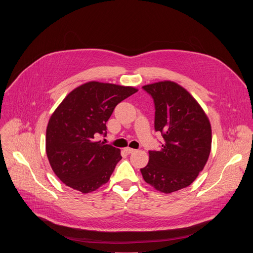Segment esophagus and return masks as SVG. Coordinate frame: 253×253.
Here are the masks:
<instances>
[{"mask_svg": "<svg viewBox=\"0 0 253 253\" xmlns=\"http://www.w3.org/2000/svg\"><path fill=\"white\" fill-rule=\"evenodd\" d=\"M125 151H126V153H128V154H131V153L135 152L136 150H135V149H133V148H129V147H127V148H125Z\"/></svg>", "mask_w": 253, "mask_h": 253, "instance_id": "obj_1", "label": "esophagus"}]
</instances>
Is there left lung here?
<instances>
[{
	"instance_id": "obj_1",
	"label": "left lung",
	"mask_w": 253,
	"mask_h": 253,
	"mask_svg": "<svg viewBox=\"0 0 253 253\" xmlns=\"http://www.w3.org/2000/svg\"><path fill=\"white\" fill-rule=\"evenodd\" d=\"M142 88L154 100V127L163 143L159 151H149V162L140 171L156 190L172 193L189 186L203 170L211 150V125L198 102L177 83Z\"/></svg>"
}]
</instances>
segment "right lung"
<instances>
[{
    "instance_id": "add662e5",
    "label": "right lung",
    "mask_w": 253,
    "mask_h": 253,
    "mask_svg": "<svg viewBox=\"0 0 253 253\" xmlns=\"http://www.w3.org/2000/svg\"><path fill=\"white\" fill-rule=\"evenodd\" d=\"M137 91L130 86L91 81L65 97L46 131L47 157L63 183L89 193L109 181L122 159L120 149L96 137L106 136V122L117 104Z\"/></svg>"
}]
</instances>
